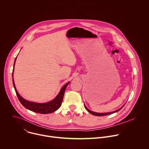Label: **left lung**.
Returning <instances> with one entry per match:
<instances>
[{"label": "left lung", "instance_id": "left-lung-1", "mask_svg": "<svg viewBox=\"0 0 149 149\" xmlns=\"http://www.w3.org/2000/svg\"><path fill=\"white\" fill-rule=\"evenodd\" d=\"M125 105V104H124ZM124 105H123L122 107L120 108V109H118V110H116V111H113V112H110V113H96V112H94V111H91V110H90L86 106V105L84 104V107H85V108H86V109L90 113V114H93V115H94V116H107V115H110V114H113V113H116V112H117V111H120L123 107L124 106Z\"/></svg>", "mask_w": 149, "mask_h": 149}]
</instances>
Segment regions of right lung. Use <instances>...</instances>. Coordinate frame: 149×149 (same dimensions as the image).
<instances>
[{
	"label": "right lung",
	"mask_w": 149,
	"mask_h": 149,
	"mask_svg": "<svg viewBox=\"0 0 149 149\" xmlns=\"http://www.w3.org/2000/svg\"><path fill=\"white\" fill-rule=\"evenodd\" d=\"M16 58H17V56L16 57L15 62H14L13 70V72H12V81H13V84L15 90L16 91L17 97L19 101L20 102V103L22 104L24 107H25L26 109H28L33 112L38 113H40V114H49V113H52L56 111L61 107L66 87L70 84V82L65 84L64 86L62 87L59 93H58V94L56 96V97L54 99H53L52 100H51L48 102L38 103V102H35L26 100L24 99L23 97H21L19 95V94L18 93V92L17 91L16 87H15V82L13 80V71H14V67H15V64Z\"/></svg>",
	"instance_id": "right-lung-1"
}]
</instances>
